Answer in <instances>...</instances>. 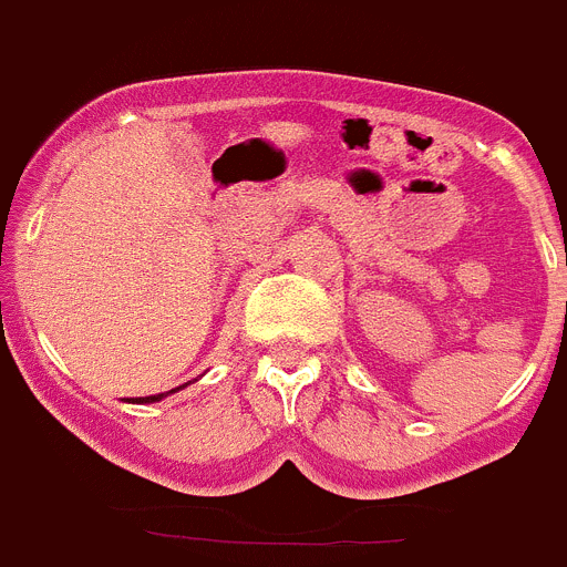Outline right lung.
I'll return each mask as SVG.
<instances>
[{
	"instance_id": "add662e5",
	"label": "right lung",
	"mask_w": 567,
	"mask_h": 567,
	"mask_svg": "<svg viewBox=\"0 0 567 567\" xmlns=\"http://www.w3.org/2000/svg\"><path fill=\"white\" fill-rule=\"evenodd\" d=\"M175 392V389H173ZM164 394H150V398H133V403H155V400H162Z\"/></svg>"
}]
</instances>
